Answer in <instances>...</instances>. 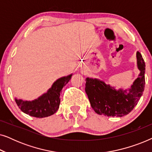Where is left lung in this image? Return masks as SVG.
<instances>
[{
  "label": "left lung",
  "mask_w": 152,
  "mask_h": 152,
  "mask_svg": "<svg viewBox=\"0 0 152 152\" xmlns=\"http://www.w3.org/2000/svg\"><path fill=\"white\" fill-rule=\"evenodd\" d=\"M136 64L140 73L129 88L126 89H117L97 78H86L85 91L95 113L109 117H122L136 107L145 84V64L139 52L136 53Z\"/></svg>",
  "instance_id": "1"
}]
</instances>
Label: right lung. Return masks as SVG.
Returning <instances> with one entry per match:
<instances>
[{"label": "right lung", "mask_w": 152, "mask_h": 152, "mask_svg": "<svg viewBox=\"0 0 152 152\" xmlns=\"http://www.w3.org/2000/svg\"><path fill=\"white\" fill-rule=\"evenodd\" d=\"M72 74L62 77L55 81L47 92L34 100H23L15 97L16 104L23 113L36 118L48 117L55 113L60 104V93L69 82Z\"/></svg>", "instance_id": "right-lung-1"}]
</instances>
